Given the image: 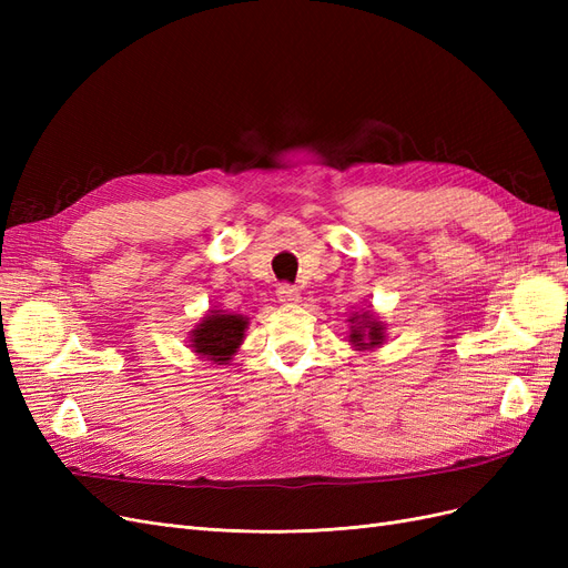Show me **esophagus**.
Returning <instances> with one entry per match:
<instances>
[{"instance_id":"esophagus-1","label":"esophagus","mask_w":568,"mask_h":568,"mask_svg":"<svg viewBox=\"0 0 568 568\" xmlns=\"http://www.w3.org/2000/svg\"><path fill=\"white\" fill-rule=\"evenodd\" d=\"M277 298H280L282 303H286V305H291V303H298V298H301V291H298L296 286H291V284H282V286L277 288Z\"/></svg>"}]
</instances>
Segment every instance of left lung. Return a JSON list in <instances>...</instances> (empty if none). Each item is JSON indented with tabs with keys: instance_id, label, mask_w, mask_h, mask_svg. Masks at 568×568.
Returning a JSON list of instances; mask_svg holds the SVG:
<instances>
[{
	"instance_id": "8db88e82",
	"label": "left lung",
	"mask_w": 568,
	"mask_h": 568,
	"mask_svg": "<svg viewBox=\"0 0 568 568\" xmlns=\"http://www.w3.org/2000/svg\"><path fill=\"white\" fill-rule=\"evenodd\" d=\"M351 343L357 351H372L379 348L386 338V326L376 320L372 313L353 315L351 320Z\"/></svg>"
}]
</instances>
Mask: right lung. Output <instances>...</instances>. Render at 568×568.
Listing matches in <instances>:
<instances>
[{
	"instance_id": "obj_1",
	"label": "right lung",
	"mask_w": 568,
	"mask_h": 568,
	"mask_svg": "<svg viewBox=\"0 0 568 568\" xmlns=\"http://www.w3.org/2000/svg\"><path fill=\"white\" fill-rule=\"evenodd\" d=\"M246 326L248 317L244 315L211 311L196 324V329H192L189 341H192L194 353L201 357L213 359L215 365H227L239 346H242Z\"/></svg>"
}]
</instances>
